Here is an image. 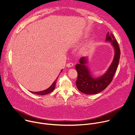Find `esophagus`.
I'll return each instance as SVG.
<instances>
[{
	"label": "esophagus",
	"instance_id": "esophagus-1",
	"mask_svg": "<svg viewBox=\"0 0 135 135\" xmlns=\"http://www.w3.org/2000/svg\"><path fill=\"white\" fill-rule=\"evenodd\" d=\"M73 65H74V64H73V63H68V64H67V65H66V66L67 67H73Z\"/></svg>",
	"mask_w": 135,
	"mask_h": 135
}]
</instances>
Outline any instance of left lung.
Returning <instances> with one entry per match:
<instances>
[{"mask_svg":"<svg viewBox=\"0 0 135 135\" xmlns=\"http://www.w3.org/2000/svg\"><path fill=\"white\" fill-rule=\"evenodd\" d=\"M106 41L111 43L115 50V55L112 63L103 75L97 78L93 77L89 69L86 66L88 59L85 56L82 57L80 59V64L75 66L78 72L76 86L79 91L85 94H97L103 91L112 82L118 68L121 53L118 43L114 35L109 32L106 35Z\"/></svg>","mask_w":135,"mask_h":135,"instance_id":"obj_1","label":"left lung"}]
</instances>
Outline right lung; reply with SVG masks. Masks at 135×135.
Instances as JSON below:
<instances>
[{
  "instance_id": "right-lung-1",
  "label": "right lung",
  "mask_w": 135,
  "mask_h": 135,
  "mask_svg": "<svg viewBox=\"0 0 135 135\" xmlns=\"http://www.w3.org/2000/svg\"><path fill=\"white\" fill-rule=\"evenodd\" d=\"M62 71V70H61V71H60V73H61V72ZM57 78H58V77H57V78L55 79V80L54 81V82L52 84V85L48 89H46L45 90L42 91H39V92H32V91H30V92H32V93H34V94H38V95H45V94H47L52 92L54 90V89L55 88V84H56Z\"/></svg>"
}]
</instances>
